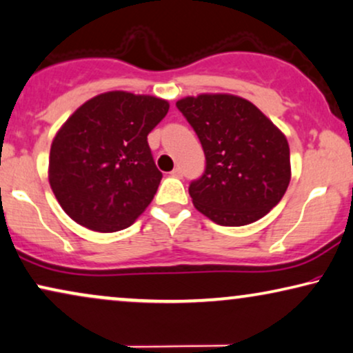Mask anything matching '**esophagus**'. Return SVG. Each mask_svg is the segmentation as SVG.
<instances>
[{"instance_id":"esophagus-1","label":"esophagus","mask_w":353,"mask_h":353,"mask_svg":"<svg viewBox=\"0 0 353 353\" xmlns=\"http://www.w3.org/2000/svg\"><path fill=\"white\" fill-rule=\"evenodd\" d=\"M172 176H175V178H181L183 176V172H181V168L180 167H176V168H173L172 170V173H170Z\"/></svg>"}]
</instances>
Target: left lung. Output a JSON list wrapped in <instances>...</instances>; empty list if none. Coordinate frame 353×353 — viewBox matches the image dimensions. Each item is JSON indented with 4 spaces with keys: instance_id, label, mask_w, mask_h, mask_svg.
<instances>
[{
    "instance_id": "1",
    "label": "left lung",
    "mask_w": 353,
    "mask_h": 353,
    "mask_svg": "<svg viewBox=\"0 0 353 353\" xmlns=\"http://www.w3.org/2000/svg\"><path fill=\"white\" fill-rule=\"evenodd\" d=\"M176 107L193 126L205 170L190 185L194 208L223 227L259 221L290 183V149L283 132L250 100L199 94Z\"/></svg>"
}]
</instances>
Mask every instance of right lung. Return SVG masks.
<instances>
[{"mask_svg":"<svg viewBox=\"0 0 353 353\" xmlns=\"http://www.w3.org/2000/svg\"><path fill=\"white\" fill-rule=\"evenodd\" d=\"M168 108L163 99L112 90L87 100L59 128L48 180L72 221L110 233L144 212L162 180L148 134Z\"/></svg>","mask_w":353,"mask_h":353,"instance_id":"1","label":"right lung"}]
</instances>
